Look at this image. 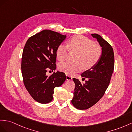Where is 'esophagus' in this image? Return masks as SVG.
Listing matches in <instances>:
<instances>
[{
    "mask_svg": "<svg viewBox=\"0 0 132 132\" xmlns=\"http://www.w3.org/2000/svg\"><path fill=\"white\" fill-rule=\"evenodd\" d=\"M72 77L70 76L68 74L66 73V79L68 80V81H70V80H72Z\"/></svg>",
    "mask_w": 132,
    "mask_h": 132,
    "instance_id": "esophagus-1",
    "label": "esophagus"
}]
</instances>
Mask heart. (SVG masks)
I'll use <instances>...</instances> for the list:
<instances>
[{
    "instance_id": "heart-1",
    "label": "heart",
    "mask_w": 132,
    "mask_h": 132,
    "mask_svg": "<svg viewBox=\"0 0 132 132\" xmlns=\"http://www.w3.org/2000/svg\"><path fill=\"white\" fill-rule=\"evenodd\" d=\"M78 53L76 62L67 61L59 64L61 71L72 74L81 68L88 70L95 66L100 59L102 49L89 38L82 35H77L68 40V45L60 44L56 50V56L59 61L65 60L69 50Z\"/></svg>"
}]
</instances>
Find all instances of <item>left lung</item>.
Wrapping results in <instances>:
<instances>
[{
  "label": "left lung",
  "instance_id": "obj_1",
  "mask_svg": "<svg viewBox=\"0 0 132 132\" xmlns=\"http://www.w3.org/2000/svg\"><path fill=\"white\" fill-rule=\"evenodd\" d=\"M91 35L102 47V55L95 66L81 75L82 79H87L85 84L82 85L78 79L73 78L75 88L71 102L79 110L89 109L102 98L110 83L114 68V54L110 44L100 35Z\"/></svg>",
  "mask_w": 132,
  "mask_h": 132
}]
</instances>
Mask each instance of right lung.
I'll return each mask as SVG.
<instances>
[{"mask_svg": "<svg viewBox=\"0 0 132 132\" xmlns=\"http://www.w3.org/2000/svg\"><path fill=\"white\" fill-rule=\"evenodd\" d=\"M65 38L66 35L45 30L30 37L25 44L21 62L23 81L31 97L39 103L52 101L54 88L65 81L63 72L46 75L48 69L55 70L57 48Z\"/></svg>", "mask_w": 132, "mask_h": 132, "instance_id": "right-lung-1", "label": "right lung"}]
</instances>
